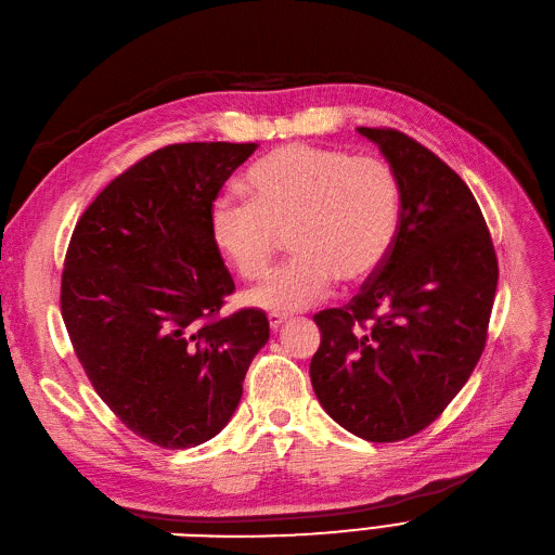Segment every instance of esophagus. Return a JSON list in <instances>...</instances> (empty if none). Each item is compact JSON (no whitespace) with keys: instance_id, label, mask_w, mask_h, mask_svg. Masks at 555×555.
I'll use <instances>...</instances> for the list:
<instances>
[{"instance_id":"34e87169","label":"esophagus","mask_w":555,"mask_h":555,"mask_svg":"<svg viewBox=\"0 0 555 555\" xmlns=\"http://www.w3.org/2000/svg\"><path fill=\"white\" fill-rule=\"evenodd\" d=\"M268 320H270V328H272V331H279V328L287 322V318H285V315H279V312H270Z\"/></svg>"}]
</instances>
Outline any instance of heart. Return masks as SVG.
I'll use <instances>...</instances> for the list:
<instances>
[{
    "label": "heart",
    "mask_w": 555,
    "mask_h": 555,
    "mask_svg": "<svg viewBox=\"0 0 555 555\" xmlns=\"http://www.w3.org/2000/svg\"><path fill=\"white\" fill-rule=\"evenodd\" d=\"M245 192L247 202L222 197L210 206L212 247L245 281L268 274L283 235L295 254L247 295L256 308L304 310L337 279H370L395 247L401 185L376 156L287 144L251 167Z\"/></svg>",
    "instance_id": "obj_1"
}]
</instances>
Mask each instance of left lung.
Masks as SVG:
<instances>
[{"mask_svg": "<svg viewBox=\"0 0 555 555\" xmlns=\"http://www.w3.org/2000/svg\"><path fill=\"white\" fill-rule=\"evenodd\" d=\"M401 185L390 256L345 308L318 312L310 383L322 408L370 442L411 438L472 376L486 347L499 264L472 190L395 129H367Z\"/></svg>", "mask_w": 555, "mask_h": 555, "instance_id": "obj_1", "label": "left lung"}]
</instances>
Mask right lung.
<instances>
[{
    "instance_id": "obj_1",
    "label": "right lung",
    "mask_w": 555,
    "mask_h": 555,
    "mask_svg": "<svg viewBox=\"0 0 555 555\" xmlns=\"http://www.w3.org/2000/svg\"><path fill=\"white\" fill-rule=\"evenodd\" d=\"M256 142H183L113 179L72 233L61 312L94 392L135 436L165 449L229 424L262 310L218 318L235 291L208 231L210 206Z\"/></svg>"
}]
</instances>
